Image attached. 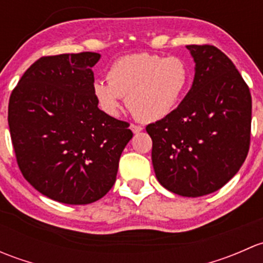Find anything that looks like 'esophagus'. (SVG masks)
Returning a JSON list of instances; mask_svg holds the SVG:
<instances>
[{
  "mask_svg": "<svg viewBox=\"0 0 263 263\" xmlns=\"http://www.w3.org/2000/svg\"><path fill=\"white\" fill-rule=\"evenodd\" d=\"M129 128H131V131L134 132V134H140V132L144 129L141 126H137V124H131V126H129Z\"/></svg>",
  "mask_w": 263,
  "mask_h": 263,
  "instance_id": "esophagus-1",
  "label": "esophagus"
}]
</instances>
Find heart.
<instances>
[{"mask_svg": "<svg viewBox=\"0 0 263 263\" xmlns=\"http://www.w3.org/2000/svg\"><path fill=\"white\" fill-rule=\"evenodd\" d=\"M191 76L190 66L182 58L135 53L115 61L107 71L108 81H94L92 95L107 116H118L126 97L132 115L144 122H156L181 104Z\"/></svg>", "mask_w": 263, "mask_h": 263, "instance_id": "b5f03b06", "label": "heart"}]
</instances>
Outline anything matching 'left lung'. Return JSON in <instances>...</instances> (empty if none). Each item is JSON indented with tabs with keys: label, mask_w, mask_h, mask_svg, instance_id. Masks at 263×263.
<instances>
[{
	"label": "left lung",
	"mask_w": 263,
	"mask_h": 263,
	"mask_svg": "<svg viewBox=\"0 0 263 263\" xmlns=\"http://www.w3.org/2000/svg\"><path fill=\"white\" fill-rule=\"evenodd\" d=\"M195 61L190 91L164 119L150 123L159 183L183 197L227 184L249 150L252 98L234 63L214 46H187Z\"/></svg>",
	"instance_id": "obj_1"
}]
</instances>
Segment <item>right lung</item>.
<instances>
[{"instance_id": "obj_1", "label": "right lung", "mask_w": 263, "mask_h": 263, "mask_svg": "<svg viewBox=\"0 0 263 263\" xmlns=\"http://www.w3.org/2000/svg\"><path fill=\"white\" fill-rule=\"evenodd\" d=\"M99 53L39 58L12 91L9 127L16 160L42 195L67 205L102 198L116 182L132 132L105 115L92 95Z\"/></svg>"}]
</instances>
